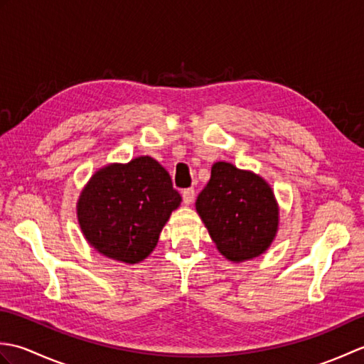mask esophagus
I'll return each instance as SVG.
<instances>
[{"instance_id":"1","label":"esophagus","mask_w":364,"mask_h":364,"mask_svg":"<svg viewBox=\"0 0 364 364\" xmlns=\"http://www.w3.org/2000/svg\"><path fill=\"white\" fill-rule=\"evenodd\" d=\"M183 202L186 203V205H189V203H192L194 202V197H196V191H194V188H188V189H184L183 191Z\"/></svg>"}]
</instances>
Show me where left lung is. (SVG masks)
Returning <instances> with one entry per match:
<instances>
[{
  "mask_svg": "<svg viewBox=\"0 0 364 364\" xmlns=\"http://www.w3.org/2000/svg\"><path fill=\"white\" fill-rule=\"evenodd\" d=\"M196 208L219 252L231 261L257 258L274 241L278 227L274 192L252 172L215 162Z\"/></svg>",
  "mask_w": 364,
  "mask_h": 364,
  "instance_id": "1",
  "label": "left lung"
}]
</instances>
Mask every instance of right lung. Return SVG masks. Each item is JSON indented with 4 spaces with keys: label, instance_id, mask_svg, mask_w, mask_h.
Segmentation results:
<instances>
[{
    "label": "right lung",
    "instance_id": "add662e5",
    "mask_svg": "<svg viewBox=\"0 0 364 364\" xmlns=\"http://www.w3.org/2000/svg\"><path fill=\"white\" fill-rule=\"evenodd\" d=\"M180 203L167 170L141 156L128 164L106 166L90 178L78 200V220L95 250L134 264L153 252Z\"/></svg>",
    "mask_w": 364,
    "mask_h": 364
}]
</instances>
